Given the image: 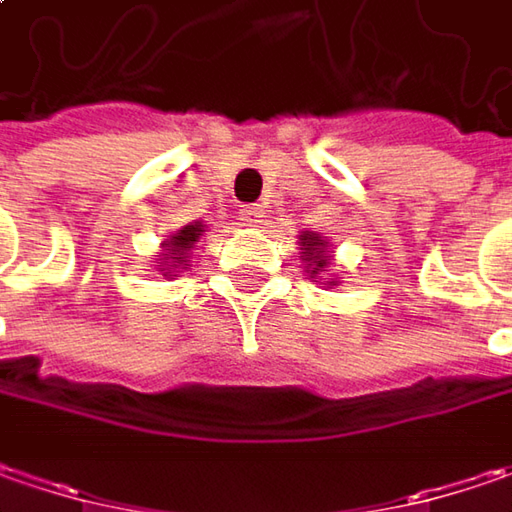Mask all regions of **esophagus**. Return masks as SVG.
Here are the masks:
<instances>
[{
    "mask_svg": "<svg viewBox=\"0 0 512 512\" xmlns=\"http://www.w3.org/2000/svg\"><path fill=\"white\" fill-rule=\"evenodd\" d=\"M242 221H244V227H259V224L265 221V207H259V204H253V207H244Z\"/></svg>",
    "mask_w": 512,
    "mask_h": 512,
    "instance_id": "1",
    "label": "esophagus"
}]
</instances>
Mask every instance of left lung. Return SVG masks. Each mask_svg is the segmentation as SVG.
Returning a JSON list of instances; mask_svg holds the SVG:
<instances>
[{
    "mask_svg": "<svg viewBox=\"0 0 512 512\" xmlns=\"http://www.w3.org/2000/svg\"><path fill=\"white\" fill-rule=\"evenodd\" d=\"M299 250H302V262H305V270L311 273V279H317L322 270L331 268V244L325 236L320 233H314V230H302V236H299ZM320 285H328V288H334L337 285V279H320Z\"/></svg>",
    "mask_w": 512,
    "mask_h": 512,
    "instance_id": "obj_1",
    "label": "left lung"
}]
</instances>
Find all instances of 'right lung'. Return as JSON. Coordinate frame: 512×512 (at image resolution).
<instances>
[{"label":"right lung","instance_id":"add662e5","mask_svg":"<svg viewBox=\"0 0 512 512\" xmlns=\"http://www.w3.org/2000/svg\"><path fill=\"white\" fill-rule=\"evenodd\" d=\"M204 230H207L204 221H192V224H184L181 230H175L167 242L161 244V256L155 259V270H161L164 279H172L181 270H187L192 250H195L198 239L204 236Z\"/></svg>","mask_w":512,"mask_h":512}]
</instances>
